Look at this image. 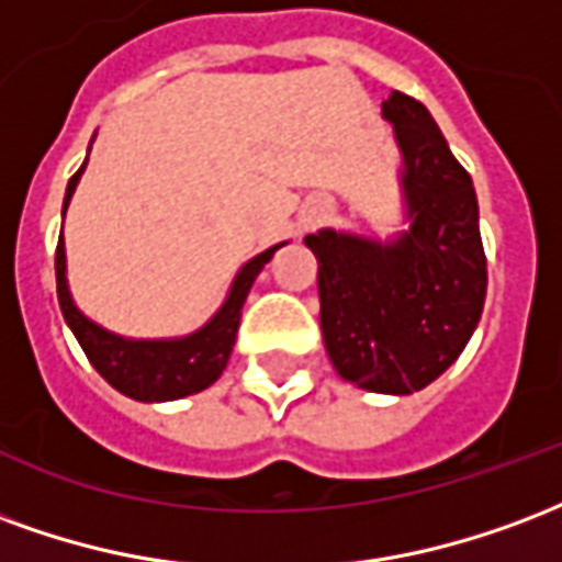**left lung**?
Listing matches in <instances>:
<instances>
[{
	"instance_id": "1",
	"label": "left lung",
	"mask_w": 562,
	"mask_h": 562,
	"mask_svg": "<svg viewBox=\"0 0 562 562\" xmlns=\"http://www.w3.org/2000/svg\"><path fill=\"white\" fill-rule=\"evenodd\" d=\"M383 116L404 151L413 227L395 241L311 233L321 329L335 371L386 395L419 392L461 356L488 290L473 179L422 101L392 92Z\"/></svg>"
}]
</instances>
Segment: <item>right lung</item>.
I'll use <instances>...</instances> for the list:
<instances>
[{
    "label": "right lung",
    "instance_id": "right-lung-1",
    "mask_svg": "<svg viewBox=\"0 0 562 562\" xmlns=\"http://www.w3.org/2000/svg\"><path fill=\"white\" fill-rule=\"evenodd\" d=\"M83 167L68 182L65 209H68V200H71ZM281 245L257 254L251 263L241 266V272L233 281L227 302L221 305L218 314L200 331L188 335V338H179V341H128V338L110 335V331H104L92 321H86L83 314L74 308L71 293H68V284H65V245L63 236H59V245H56V293H59V308H63L65 323L71 326L74 338L83 347L86 359L122 395L137 401L186 398V395H194L200 389L212 386L221 376V371L227 368L248 290H251L254 278L260 276V269L272 260V254Z\"/></svg>",
    "mask_w": 562,
    "mask_h": 562
}]
</instances>
